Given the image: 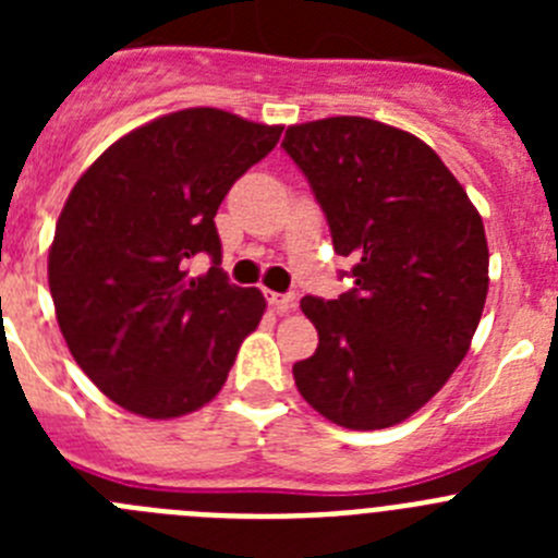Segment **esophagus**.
I'll use <instances>...</instances> for the list:
<instances>
[{"mask_svg":"<svg viewBox=\"0 0 558 558\" xmlns=\"http://www.w3.org/2000/svg\"><path fill=\"white\" fill-rule=\"evenodd\" d=\"M268 304L276 310V313L284 315L295 307V295L293 293H268Z\"/></svg>","mask_w":558,"mask_h":558,"instance_id":"obj_1","label":"esophagus"}]
</instances>
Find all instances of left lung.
I'll return each instance as SVG.
<instances>
[{
  "label": "left lung",
  "instance_id": "8db88e82",
  "mask_svg": "<svg viewBox=\"0 0 558 558\" xmlns=\"http://www.w3.org/2000/svg\"><path fill=\"white\" fill-rule=\"evenodd\" d=\"M282 147L354 263L349 293L302 299L318 349L293 366L295 388L349 430L399 425L470 352L489 293L481 215L430 145L386 122H302Z\"/></svg>",
  "mask_w": 558,
  "mask_h": 558
}]
</instances>
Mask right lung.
<instances>
[{"instance_id": "right-lung-1", "label": "right lung", "mask_w": 558, "mask_h": 558, "mask_svg": "<svg viewBox=\"0 0 558 558\" xmlns=\"http://www.w3.org/2000/svg\"><path fill=\"white\" fill-rule=\"evenodd\" d=\"M282 125L184 108L113 142L69 192L49 293L69 352L125 411L175 418L218 397L265 295L220 268L215 215ZM213 256L204 277L189 263Z\"/></svg>"}]
</instances>
